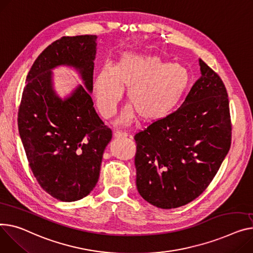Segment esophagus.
I'll return each instance as SVG.
<instances>
[{"label": "esophagus", "mask_w": 253, "mask_h": 253, "mask_svg": "<svg viewBox=\"0 0 253 253\" xmlns=\"http://www.w3.org/2000/svg\"><path fill=\"white\" fill-rule=\"evenodd\" d=\"M114 137L115 138H125V137H127V133L122 132V131H115Z\"/></svg>", "instance_id": "obj_1"}]
</instances>
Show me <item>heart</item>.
Segmentation results:
<instances>
[{"label":"heart","mask_w":253,"mask_h":253,"mask_svg":"<svg viewBox=\"0 0 253 253\" xmlns=\"http://www.w3.org/2000/svg\"><path fill=\"white\" fill-rule=\"evenodd\" d=\"M191 81L184 66L171 64L156 55L125 52L113 67L105 65L93 80L98 111L103 117H112L123 96L124 88L130 104L117 122L130 124L135 118L156 123L169 117L186 93Z\"/></svg>","instance_id":"heart-1"}]
</instances>
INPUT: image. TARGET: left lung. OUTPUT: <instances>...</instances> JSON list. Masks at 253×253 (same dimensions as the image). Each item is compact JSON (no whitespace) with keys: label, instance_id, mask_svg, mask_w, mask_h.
<instances>
[{"label":"left lung","instance_id":"8db88e82","mask_svg":"<svg viewBox=\"0 0 253 253\" xmlns=\"http://www.w3.org/2000/svg\"><path fill=\"white\" fill-rule=\"evenodd\" d=\"M198 62L201 76L181 107L134 136L137 190L160 209H176L198 197L231 146L226 87L203 60Z\"/></svg>","mask_w":253,"mask_h":253}]
</instances>
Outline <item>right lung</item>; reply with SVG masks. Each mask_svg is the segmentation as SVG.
I'll list each match as a JSON object with an SVG mask.
<instances>
[{"instance_id": "1", "label": "right lung", "mask_w": 253, "mask_h": 253, "mask_svg": "<svg viewBox=\"0 0 253 253\" xmlns=\"http://www.w3.org/2000/svg\"><path fill=\"white\" fill-rule=\"evenodd\" d=\"M96 36L63 37L31 66L18 112V129L31 171L42 189L62 201L88 195L98 181L112 130L98 117L90 93ZM66 65L83 80L65 98L53 87L52 70Z\"/></svg>"}]
</instances>
